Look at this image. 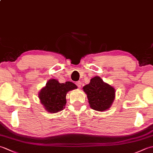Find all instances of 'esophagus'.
<instances>
[{"mask_svg":"<svg viewBox=\"0 0 153 153\" xmlns=\"http://www.w3.org/2000/svg\"><path fill=\"white\" fill-rule=\"evenodd\" d=\"M76 85L78 87H81V86H82V82H80V81H78V82H77L76 83Z\"/></svg>","mask_w":153,"mask_h":153,"instance_id":"34e87169","label":"esophagus"}]
</instances>
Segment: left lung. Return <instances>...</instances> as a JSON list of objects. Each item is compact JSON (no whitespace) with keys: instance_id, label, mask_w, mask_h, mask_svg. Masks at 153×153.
<instances>
[{"instance_id":"1","label":"left lung","mask_w":153,"mask_h":153,"mask_svg":"<svg viewBox=\"0 0 153 153\" xmlns=\"http://www.w3.org/2000/svg\"><path fill=\"white\" fill-rule=\"evenodd\" d=\"M83 91L87 95L91 108L97 111H105L110 108L115 97V89L95 76L85 85Z\"/></svg>"}]
</instances>
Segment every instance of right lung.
Masks as SVG:
<instances>
[{
  "mask_svg": "<svg viewBox=\"0 0 153 153\" xmlns=\"http://www.w3.org/2000/svg\"><path fill=\"white\" fill-rule=\"evenodd\" d=\"M77 88L72 82L60 83L56 79H51L39 94L41 102L48 112L56 113L63 110L66 105L68 91Z\"/></svg>",
  "mask_w": 153,
  "mask_h": 153,
  "instance_id": "1",
  "label": "right lung"
}]
</instances>
